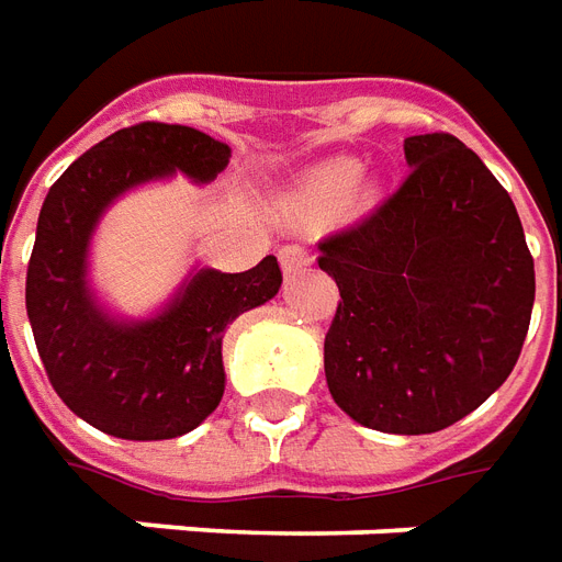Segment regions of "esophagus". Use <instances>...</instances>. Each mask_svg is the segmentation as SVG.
<instances>
[{
	"instance_id": "obj_1",
	"label": "esophagus",
	"mask_w": 562,
	"mask_h": 562,
	"mask_svg": "<svg viewBox=\"0 0 562 562\" xmlns=\"http://www.w3.org/2000/svg\"><path fill=\"white\" fill-rule=\"evenodd\" d=\"M278 260H281L284 274H296L312 262V257H308V250L300 248V245H284V248L278 250Z\"/></svg>"
}]
</instances>
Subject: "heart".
<instances>
[{"label": "heart", "instance_id": "obj_1", "mask_svg": "<svg viewBox=\"0 0 562 562\" xmlns=\"http://www.w3.org/2000/svg\"><path fill=\"white\" fill-rule=\"evenodd\" d=\"M360 178H363V162L341 157V160L324 162V166L308 178V190L321 199H345L357 190Z\"/></svg>", "mask_w": 562, "mask_h": 562}]
</instances>
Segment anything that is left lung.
<instances>
[{
  "mask_svg": "<svg viewBox=\"0 0 562 562\" xmlns=\"http://www.w3.org/2000/svg\"><path fill=\"white\" fill-rule=\"evenodd\" d=\"M408 178L363 224L321 241L341 302L326 384L357 424L439 432L512 375L536 272L512 196L448 133L405 138Z\"/></svg>",
  "mask_w": 562,
  "mask_h": 562,
  "instance_id": "obj_1",
  "label": "left lung"
}]
</instances>
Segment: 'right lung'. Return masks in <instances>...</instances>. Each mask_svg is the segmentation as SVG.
<instances>
[{
	"mask_svg": "<svg viewBox=\"0 0 562 562\" xmlns=\"http://www.w3.org/2000/svg\"><path fill=\"white\" fill-rule=\"evenodd\" d=\"M229 147L193 126L138 123L90 147L47 190L26 269V314L57 396L90 427L130 441L178 439L221 405L224 333L281 288L274 257L248 272L193 266L147 317L99 300L90 248L105 211L181 172L211 184Z\"/></svg>",
	"mask_w": 562,
	"mask_h": 562,
	"instance_id": "add662e5",
	"label": "right lung"
}]
</instances>
